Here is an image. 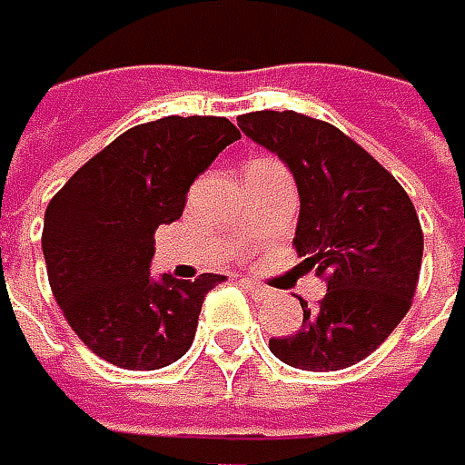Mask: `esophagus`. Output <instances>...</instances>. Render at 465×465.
<instances>
[{
	"label": "esophagus",
	"mask_w": 465,
	"mask_h": 465,
	"mask_svg": "<svg viewBox=\"0 0 465 465\" xmlns=\"http://www.w3.org/2000/svg\"><path fill=\"white\" fill-rule=\"evenodd\" d=\"M243 288L249 291L253 299H259V302H264V299H270V296H272V291H270V288H264V285H259V282H253V281H243Z\"/></svg>",
	"instance_id": "esophagus-1"
}]
</instances>
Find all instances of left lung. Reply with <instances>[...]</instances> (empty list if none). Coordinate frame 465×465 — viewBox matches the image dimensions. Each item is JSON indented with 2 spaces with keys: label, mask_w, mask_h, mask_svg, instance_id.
<instances>
[{
  "label": "left lung",
  "mask_w": 465,
  "mask_h": 465,
  "mask_svg": "<svg viewBox=\"0 0 465 465\" xmlns=\"http://www.w3.org/2000/svg\"><path fill=\"white\" fill-rule=\"evenodd\" d=\"M238 126L291 169L302 203L293 246L328 285L317 307L299 299L302 328L270 339V351L302 371H341L365 360L411 310L423 259L413 201L333 124L256 111Z\"/></svg>",
  "instance_id": "obj_1"
}]
</instances>
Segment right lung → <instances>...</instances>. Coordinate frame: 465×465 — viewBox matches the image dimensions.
<instances>
[{
  "instance_id": "1",
  "label": "right lung",
  "mask_w": 465,
  "mask_h": 465,
  "mask_svg": "<svg viewBox=\"0 0 465 465\" xmlns=\"http://www.w3.org/2000/svg\"><path fill=\"white\" fill-rule=\"evenodd\" d=\"M241 132L216 116L132 126L63 184L42 251L68 325L97 357L158 371L190 349L206 293L224 275L153 278L155 230L183 216L187 190Z\"/></svg>"
}]
</instances>
